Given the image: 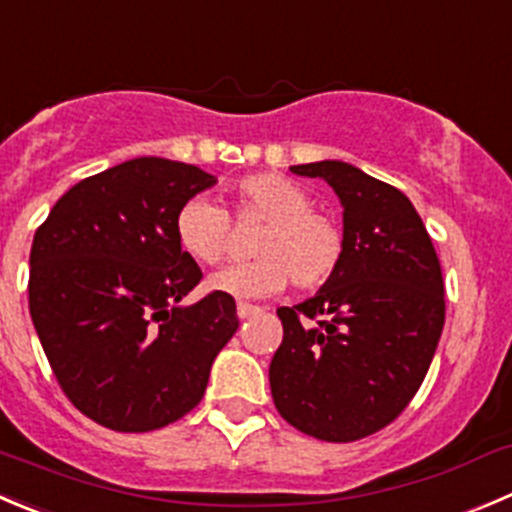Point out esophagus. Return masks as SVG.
Masks as SVG:
<instances>
[{
  "label": "esophagus",
  "mask_w": 512,
  "mask_h": 512,
  "mask_svg": "<svg viewBox=\"0 0 512 512\" xmlns=\"http://www.w3.org/2000/svg\"><path fill=\"white\" fill-rule=\"evenodd\" d=\"M260 312V307L257 305H250V302H237V317L240 320H247L250 315H257Z\"/></svg>",
  "instance_id": "34e87169"
}]
</instances>
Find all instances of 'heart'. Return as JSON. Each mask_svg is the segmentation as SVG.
<instances>
[{"label": "heart", "mask_w": 512, "mask_h": 512, "mask_svg": "<svg viewBox=\"0 0 512 512\" xmlns=\"http://www.w3.org/2000/svg\"><path fill=\"white\" fill-rule=\"evenodd\" d=\"M237 222H265L252 242L257 260L212 275L210 287L232 297L277 295L287 280L297 290H315L335 277L345 257V232L327 212L312 207L295 180L277 172L242 177L230 192ZM222 207L195 197L177 210L180 250L200 265H220L230 252L232 225Z\"/></svg>", "instance_id": "heart-1"}]
</instances>
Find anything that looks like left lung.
<instances>
[{"label": "left lung", "mask_w": 512, "mask_h": 512, "mask_svg": "<svg viewBox=\"0 0 512 512\" xmlns=\"http://www.w3.org/2000/svg\"><path fill=\"white\" fill-rule=\"evenodd\" d=\"M290 170L340 197L345 257L315 297L277 310L272 400L300 433L352 443L393 423L423 385L445 325L443 270L398 187L337 160Z\"/></svg>", "instance_id": "1"}]
</instances>
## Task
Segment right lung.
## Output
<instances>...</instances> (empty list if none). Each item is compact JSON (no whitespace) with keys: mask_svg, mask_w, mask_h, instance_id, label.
Segmentation results:
<instances>
[{"mask_svg":"<svg viewBox=\"0 0 512 512\" xmlns=\"http://www.w3.org/2000/svg\"><path fill=\"white\" fill-rule=\"evenodd\" d=\"M210 185L195 165L137 157L77 182L34 232V330L69 403L104 428L147 433L190 413L240 325L225 292L180 305L202 270L175 217Z\"/></svg>","mask_w":512,"mask_h":512,"instance_id":"right-lung-1","label":"right lung"}]
</instances>
